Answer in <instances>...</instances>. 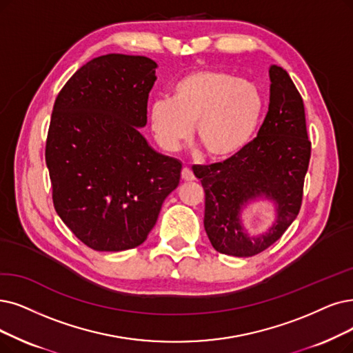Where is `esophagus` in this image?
<instances>
[{"mask_svg":"<svg viewBox=\"0 0 353 353\" xmlns=\"http://www.w3.org/2000/svg\"><path fill=\"white\" fill-rule=\"evenodd\" d=\"M181 176H182V179L184 181H194V174H192V171L191 169L188 168V166H185L184 169H182V172H181Z\"/></svg>","mask_w":353,"mask_h":353,"instance_id":"34e87169","label":"esophagus"}]
</instances>
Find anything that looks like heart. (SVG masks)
<instances>
[{
    "instance_id": "heart-1",
    "label": "heart",
    "mask_w": 353,
    "mask_h": 353,
    "mask_svg": "<svg viewBox=\"0 0 353 353\" xmlns=\"http://www.w3.org/2000/svg\"><path fill=\"white\" fill-rule=\"evenodd\" d=\"M265 100L255 83L217 69L194 70L172 87L171 100L161 98L149 108L152 132L169 152L192 134L211 159L228 161L246 149L255 136Z\"/></svg>"
}]
</instances>
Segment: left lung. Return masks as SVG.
Masks as SVG:
<instances>
[{
  "label": "left lung",
  "mask_w": 353,
  "mask_h": 353,
  "mask_svg": "<svg viewBox=\"0 0 353 353\" xmlns=\"http://www.w3.org/2000/svg\"><path fill=\"white\" fill-rule=\"evenodd\" d=\"M270 107L258 136L232 159L192 168L205 192V233L224 255H258L284 234L301 207L312 154L303 98L281 66L270 68ZM259 198L276 204L277 219L266 234L252 238L240 214Z\"/></svg>",
  "instance_id": "left-lung-1"
}]
</instances>
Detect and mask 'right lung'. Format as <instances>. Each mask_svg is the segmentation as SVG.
<instances>
[{
	"mask_svg": "<svg viewBox=\"0 0 353 353\" xmlns=\"http://www.w3.org/2000/svg\"><path fill=\"white\" fill-rule=\"evenodd\" d=\"M157 68L146 56H98L56 97L46 140L53 205L94 250L142 245L179 184L181 162L140 133Z\"/></svg>",
	"mask_w": 353,
	"mask_h": 353,
	"instance_id": "1",
	"label": "right lung"
}]
</instances>
